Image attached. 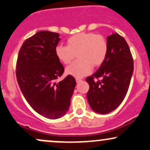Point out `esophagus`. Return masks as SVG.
<instances>
[{
	"label": "esophagus",
	"instance_id": "esophagus-1",
	"mask_svg": "<svg viewBox=\"0 0 150 150\" xmlns=\"http://www.w3.org/2000/svg\"><path fill=\"white\" fill-rule=\"evenodd\" d=\"M76 83H79V82H81V81H82V80H81V79L76 78Z\"/></svg>",
	"mask_w": 150,
	"mask_h": 150
}]
</instances>
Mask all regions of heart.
Here are the masks:
<instances>
[{
  "instance_id": "b5f03b06",
  "label": "heart",
  "mask_w": 150,
  "mask_h": 150,
  "mask_svg": "<svg viewBox=\"0 0 150 150\" xmlns=\"http://www.w3.org/2000/svg\"><path fill=\"white\" fill-rule=\"evenodd\" d=\"M67 45L55 49L57 58L62 63H70L77 54L79 60L66 68L67 74L82 78L92 71V65H101L108 53V42L104 37L94 33H81L67 39Z\"/></svg>"
}]
</instances>
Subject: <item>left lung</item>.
<instances>
[{
	"mask_svg": "<svg viewBox=\"0 0 150 150\" xmlns=\"http://www.w3.org/2000/svg\"><path fill=\"white\" fill-rule=\"evenodd\" d=\"M106 58L97 71L88 77V103L100 114L112 112L122 102L134 72V60L126 40L117 33L107 38ZM95 78H101L95 81Z\"/></svg>",
	"mask_w": 150,
	"mask_h": 150,
	"instance_id": "8db88e82",
	"label": "left lung"
}]
</instances>
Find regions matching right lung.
<instances>
[{
  "label": "right lung",
  "mask_w": 150,
  "mask_h": 150,
  "mask_svg": "<svg viewBox=\"0 0 150 150\" xmlns=\"http://www.w3.org/2000/svg\"><path fill=\"white\" fill-rule=\"evenodd\" d=\"M59 37L51 31L35 33L22 44L16 62V79L27 102L35 111L51 120L68 111L76 83L70 75L56 82L64 71L55 53Z\"/></svg>",
  "instance_id": "obj_1"
}]
</instances>
